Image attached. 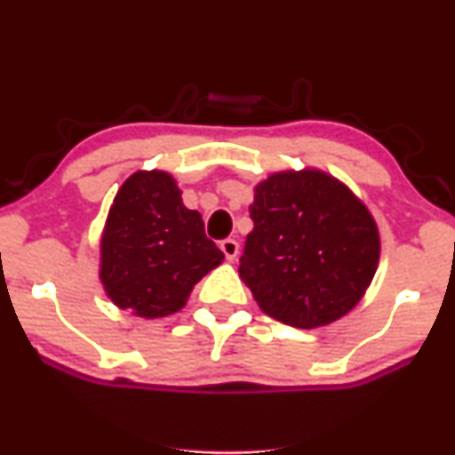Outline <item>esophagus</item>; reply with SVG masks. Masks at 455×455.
Listing matches in <instances>:
<instances>
[{"mask_svg": "<svg viewBox=\"0 0 455 455\" xmlns=\"http://www.w3.org/2000/svg\"><path fill=\"white\" fill-rule=\"evenodd\" d=\"M220 250L224 252V257H227V260H235L237 259V254H239V243H237V239H222L220 242Z\"/></svg>", "mask_w": 455, "mask_h": 455, "instance_id": "esophagus-1", "label": "esophagus"}]
</instances>
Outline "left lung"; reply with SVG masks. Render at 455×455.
I'll return each instance as SVG.
<instances>
[{
	"mask_svg": "<svg viewBox=\"0 0 455 455\" xmlns=\"http://www.w3.org/2000/svg\"><path fill=\"white\" fill-rule=\"evenodd\" d=\"M254 228L239 275L265 315L284 325H329L359 304L379 267L368 207L336 177L280 171L254 188Z\"/></svg>",
	"mask_w": 455,
	"mask_h": 455,
	"instance_id": "left-lung-1",
	"label": "left lung"
}]
</instances>
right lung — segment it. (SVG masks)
I'll return each mask as SVG.
<instances>
[{
	"mask_svg": "<svg viewBox=\"0 0 455 455\" xmlns=\"http://www.w3.org/2000/svg\"><path fill=\"white\" fill-rule=\"evenodd\" d=\"M222 260L173 177L137 171L124 181L100 239V282L115 306L143 318L175 315Z\"/></svg>",
	"mask_w": 455,
	"mask_h": 455,
	"instance_id": "1",
	"label": "right lung"
}]
</instances>
